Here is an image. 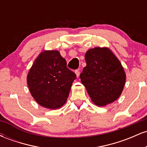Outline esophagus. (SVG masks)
I'll use <instances>...</instances> for the list:
<instances>
[{"label":"esophagus","mask_w":147,"mask_h":147,"mask_svg":"<svg viewBox=\"0 0 147 147\" xmlns=\"http://www.w3.org/2000/svg\"><path fill=\"white\" fill-rule=\"evenodd\" d=\"M75 74H76V76H77V77H79V74H80V72H79V70H76V71H75Z\"/></svg>","instance_id":"1"}]
</instances>
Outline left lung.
<instances>
[{
  "label": "left lung",
  "instance_id": "8db88e82",
  "mask_svg": "<svg viewBox=\"0 0 147 147\" xmlns=\"http://www.w3.org/2000/svg\"><path fill=\"white\" fill-rule=\"evenodd\" d=\"M85 60L86 66L80 79L92 102L98 106L115 102L122 94L126 82V73L119 60L106 47L89 49Z\"/></svg>",
  "mask_w": 147,
  "mask_h": 147
}]
</instances>
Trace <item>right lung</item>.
<instances>
[{
  "label": "right lung",
  "mask_w": 147,
  "mask_h": 147,
  "mask_svg": "<svg viewBox=\"0 0 147 147\" xmlns=\"http://www.w3.org/2000/svg\"><path fill=\"white\" fill-rule=\"evenodd\" d=\"M66 65L58 50H43L34 60L27 76V83L39 105L55 110L66 102L77 77Z\"/></svg>",
  "instance_id": "1"
}]
</instances>
